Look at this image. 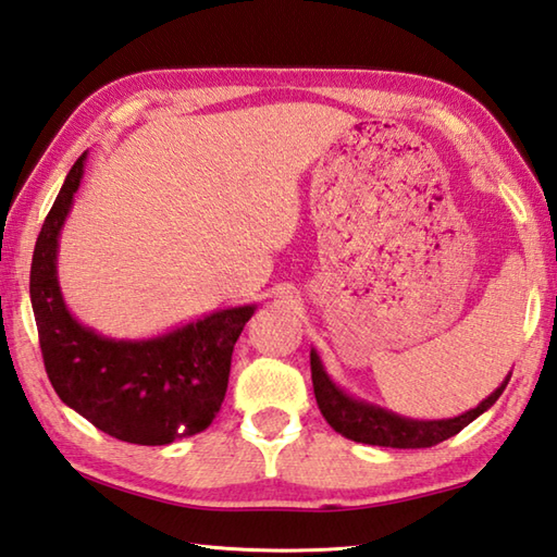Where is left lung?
<instances>
[{
	"label": "left lung",
	"instance_id": "left-lung-1",
	"mask_svg": "<svg viewBox=\"0 0 557 557\" xmlns=\"http://www.w3.org/2000/svg\"><path fill=\"white\" fill-rule=\"evenodd\" d=\"M310 371L314 400H318L322 417L327 419L334 432L351 438V442L385 448H429L456 436L460 429H466L473 419L487 412L499 400V395L505 393L511 377L509 373L495 393L487 395L478 407L468 409L463 414L450 419H409L342 391L332 381L330 373L324 371L320 354L314 349H310Z\"/></svg>",
	"mask_w": 557,
	"mask_h": 557
}]
</instances>
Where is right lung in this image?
I'll list each match as a JSON object with an SVG mask.
<instances>
[{
    "label": "right lung",
    "mask_w": 557,
    "mask_h": 557,
    "mask_svg": "<svg viewBox=\"0 0 557 557\" xmlns=\"http://www.w3.org/2000/svg\"><path fill=\"white\" fill-rule=\"evenodd\" d=\"M72 164L30 261V306L46 373L62 403L128 444L164 446L211 426L225 400L230 361L257 306L203 314L150 339H111L72 314L58 281L62 225L84 176Z\"/></svg>",
    "instance_id": "obj_1"
}]
</instances>
